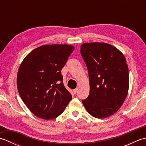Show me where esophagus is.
Instances as JSON below:
<instances>
[{"instance_id":"34e87169","label":"esophagus","mask_w":146,"mask_h":146,"mask_svg":"<svg viewBox=\"0 0 146 146\" xmlns=\"http://www.w3.org/2000/svg\"><path fill=\"white\" fill-rule=\"evenodd\" d=\"M77 90H78V89H77V88L74 89V90H73V93H74V94H76V92H77Z\"/></svg>"}]
</instances>
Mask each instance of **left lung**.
<instances>
[{"label": "left lung", "instance_id": "1", "mask_svg": "<svg viewBox=\"0 0 146 146\" xmlns=\"http://www.w3.org/2000/svg\"><path fill=\"white\" fill-rule=\"evenodd\" d=\"M80 52L90 79V94L82 103L93 117L111 116L122 106L128 94L129 68L124 55L104 42L84 43Z\"/></svg>", "mask_w": 146, "mask_h": 146}]
</instances>
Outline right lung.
I'll return each mask as SVG.
<instances>
[{
  "label": "right lung",
  "instance_id": "add662e5",
  "mask_svg": "<svg viewBox=\"0 0 146 146\" xmlns=\"http://www.w3.org/2000/svg\"><path fill=\"white\" fill-rule=\"evenodd\" d=\"M74 49L68 44L43 45L27 54L21 64L17 76L19 94L38 117L55 119L72 99L63 85L61 71Z\"/></svg>",
  "mask_w": 146,
  "mask_h": 146
}]
</instances>
